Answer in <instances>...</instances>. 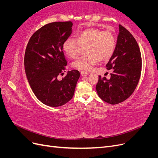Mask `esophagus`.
<instances>
[{
	"label": "esophagus",
	"mask_w": 158,
	"mask_h": 158,
	"mask_svg": "<svg viewBox=\"0 0 158 158\" xmlns=\"http://www.w3.org/2000/svg\"><path fill=\"white\" fill-rule=\"evenodd\" d=\"M80 74H81V75H82V76H88L89 74L88 73H86V72H84V71L81 72Z\"/></svg>",
	"instance_id": "obj_1"
}]
</instances>
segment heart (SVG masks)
I'll use <instances>...</instances> for the list:
<instances>
[{"instance_id":"b5f03b06","label":"heart","mask_w":158,"mask_h":158,"mask_svg":"<svg viewBox=\"0 0 158 158\" xmlns=\"http://www.w3.org/2000/svg\"><path fill=\"white\" fill-rule=\"evenodd\" d=\"M116 47V37L110 31H102L90 27L80 31L76 39H68L63 49L70 58L75 59L84 48L85 55L76 60L73 68L80 71L89 70L99 61H106L111 58Z\"/></svg>"}]
</instances>
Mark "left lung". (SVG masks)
I'll return each instance as SVG.
<instances>
[{
	"label": "left lung",
	"mask_w": 158,
	"mask_h": 158,
	"mask_svg": "<svg viewBox=\"0 0 158 158\" xmlns=\"http://www.w3.org/2000/svg\"><path fill=\"white\" fill-rule=\"evenodd\" d=\"M106 67L112 71L111 78L107 80L99 76L95 87L99 97L107 103H120L135 92L142 70L140 47L135 38L121 25H119L115 49Z\"/></svg>",
	"instance_id": "1"
}]
</instances>
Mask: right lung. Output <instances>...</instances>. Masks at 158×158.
<instances>
[{"label":"right lung","instance_id":"right-lung-1","mask_svg":"<svg viewBox=\"0 0 158 158\" xmlns=\"http://www.w3.org/2000/svg\"><path fill=\"white\" fill-rule=\"evenodd\" d=\"M73 25L70 21L47 23L31 35L26 49L24 66L28 82L37 98L50 107L68 103L73 98L80 78V72L72 70L62 80L57 79L67 65L63 45L71 34Z\"/></svg>","mask_w":158,"mask_h":158}]
</instances>
